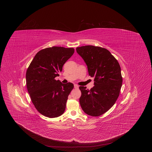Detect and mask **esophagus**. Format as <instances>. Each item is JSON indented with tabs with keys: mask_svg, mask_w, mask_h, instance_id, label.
<instances>
[{
	"mask_svg": "<svg viewBox=\"0 0 152 152\" xmlns=\"http://www.w3.org/2000/svg\"><path fill=\"white\" fill-rule=\"evenodd\" d=\"M74 88H75V89H78V88H79V86H78L77 84H75V85H74Z\"/></svg>",
	"mask_w": 152,
	"mask_h": 152,
	"instance_id": "obj_1",
	"label": "esophagus"
}]
</instances>
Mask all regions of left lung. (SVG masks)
I'll use <instances>...</instances> for the list:
<instances>
[{
	"mask_svg": "<svg viewBox=\"0 0 152 152\" xmlns=\"http://www.w3.org/2000/svg\"><path fill=\"white\" fill-rule=\"evenodd\" d=\"M76 51L86 63L89 75L94 77V86L90 90L79 87L81 107L89 116H100L119 96L123 83L120 66L108 50L100 47L82 46Z\"/></svg>",
	"mask_w": 152,
	"mask_h": 152,
	"instance_id": "obj_1",
	"label": "left lung"
}]
</instances>
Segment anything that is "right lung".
Wrapping results in <instances>:
<instances>
[{
    "label": "right lung",
    "mask_w": 152,
    "mask_h": 152,
    "mask_svg": "<svg viewBox=\"0 0 152 152\" xmlns=\"http://www.w3.org/2000/svg\"><path fill=\"white\" fill-rule=\"evenodd\" d=\"M75 52L73 48L52 47L39 51L26 72V84L31 101L44 116L55 118L65 111L71 83L63 84L55 78Z\"/></svg>",
    "instance_id": "right-lung-1"
}]
</instances>
